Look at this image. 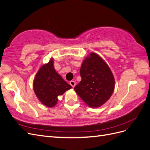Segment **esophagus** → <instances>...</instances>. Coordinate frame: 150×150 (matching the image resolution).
Instances as JSON below:
<instances>
[{"mask_svg": "<svg viewBox=\"0 0 150 150\" xmlns=\"http://www.w3.org/2000/svg\"><path fill=\"white\" fill-rule=\"evenodd\" d=\"M69 84H70V85L72 86V88H74V86H75V85H76V82L74 81H71L70 82H69Z\"/></svg>", "mask_w": 150, "mask_h": 150, "instance_id": "obj_1", "label": "esophagus"}]
</instances>
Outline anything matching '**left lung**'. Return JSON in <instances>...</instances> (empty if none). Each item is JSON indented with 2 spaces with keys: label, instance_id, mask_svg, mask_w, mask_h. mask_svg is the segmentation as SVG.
<instances>
[{
  "label": "left lung",
  "instance_id": "left-lung-1",
  "mask_svg": "<svg viewBox=\"0 0 150 150\" xmlns=\"http://www.w3.org/2000/svg\"><path fill=\"white\" fill-rule=\"evenodd\" d=\"M81 81L76 93L91 108L101 106L110 98L115 89V78L106 63L96 53L83 61L80 69Z\"/></svg>",
  "mask_w": 150,
  "mask_h": 150
}]
</instances>
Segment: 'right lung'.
Returning a JSON list of instances; mask_svg holds the SVG:
<instances>
[{"mask_svg": "<svg viewBox=\"0 0 150 150\" xmlns=\"http://www.w3.org/2000/svg\"><path fill=\"white\" fill-rule=\"evenodd\" d=\"M53 59L44 64L36 74L33 88L36 96L45 106L52 108L58 101L57 97L72 87L54 69Z\"/></svg>", "mask_w": 150, "mask_h": 150, "instance_id": "add662e5", "label": "right lung"}]
</instances>
